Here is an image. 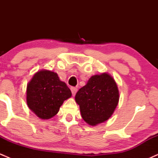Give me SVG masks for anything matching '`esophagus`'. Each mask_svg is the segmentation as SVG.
Returning a JSON list of instances; mask_svg holds the SVG:
<instances>
[{
    "instance_id": "1",
    "label": "esophagus",
    "mask_w": 158,
    "mask_h": 158,
    "mask_svg": "<svg viewBox=\"0 0 158 158\" xmlns=\"http://www.w3.org/2000/svg\"><path fill=\"white\" fill-rule=\"evenodd\" d=\"M70 90H71V92H72V94H73V96L76 95V94H77V88H74V87H71L70 88Z\"/></svg>"
}]
</instances>
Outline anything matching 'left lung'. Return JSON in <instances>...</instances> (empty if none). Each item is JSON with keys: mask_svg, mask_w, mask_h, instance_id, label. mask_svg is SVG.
<instances>
[{"mask_svg": "<svg viewBox=\"0 0 158 158\" xmlns=\"http://www.w3.org/2000/svg\"><path fill=\"white\" fill-rule=\"evenodd\" d=\"M119 99L117 83L108 73L92 76L75 97L82 119L93 126L106 122L111 117Z\"/></svg>", "mask_w": 158, "mask_h": 158, "instance_id": "8db88e82", "label": "left lung"}]
</instances>
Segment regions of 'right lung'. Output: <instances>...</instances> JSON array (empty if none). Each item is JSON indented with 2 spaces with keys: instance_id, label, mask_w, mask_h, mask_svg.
<instances>
[{
  "instance_id": "obj_1",
  "label": "right lung",
  "mask_w": 158,
  "mask_h": 158,
  "mask_svg": "<svg viewBox=\"0 0 158 158\" xmlns=\"http://www.w3.org/2000/svg\"><path fill=\"white\" fill-rule=\"evenodd\" d=\"M72 93L58 74L48 70L36 72L27 86V103L39 118L48 119L59 112Z\"/></svg>"
}]
</instances>
